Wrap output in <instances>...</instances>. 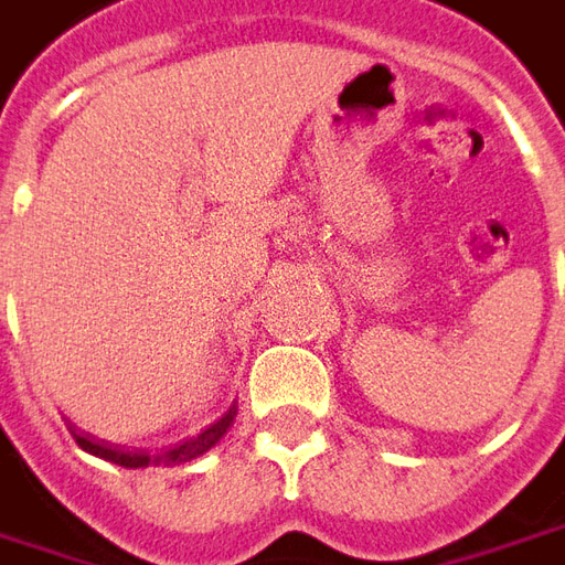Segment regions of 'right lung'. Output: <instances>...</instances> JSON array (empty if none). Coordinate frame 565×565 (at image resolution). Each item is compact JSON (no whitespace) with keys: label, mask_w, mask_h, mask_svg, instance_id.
Returning <instances> with one entry per match:
<instances>
[{"label":"right lung","mask_w":565,"mask_h":565,"mask_svg":"<svg viewBox=\"0 0 565 565\" xmlns=\"http://www.w3.org/2000/svg\"><path fill=\"white\" fill-rule=\"evenodd\" d=\"M235 416H238V406L232 404L226 413H223L211 428H204L199 437H189L183 444L164 449V452H143V449L128 452V449L116 447V444H106V440H97V437H90V434L78 431L76 425H70V434H73V440H76L85 452H90V456H97V459L104 461H113V465H121V468H131V471H140V468H177V465H186V461L201 459L204 452H211V449L226 437Z\"/></svg>","instance_id":"add662e5"}]
</instances>
